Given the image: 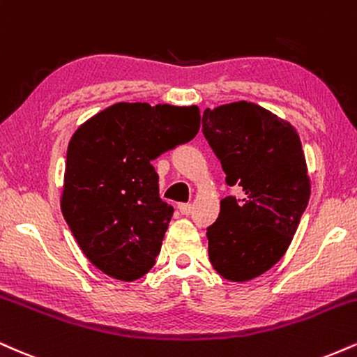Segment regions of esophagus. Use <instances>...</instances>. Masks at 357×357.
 I'll return each instance as SVG.
<instances>
[{
  "instance_id": "1",
  "label": "esophagus",
  "mask_w": 357,
  "mask_h": 357,
  "mask_svg": "<svg viewBox=\"0 0 357 357\" xmlns=\"http://www.w3.org/2000/svg\"><path fill=\"white\" fill-rule=\"evenodd\" d=\"M192 204H180L178 205V211L182 212V215H188V213H192Z\"/></svg>"
}]
</instances>
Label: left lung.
<instances>
[{"label": "left lung", "mask_w": 357, "mask_h": 357, "mask_svg": "<svg viewBox=\"0 0 357 357\" xmlns=\"http://www.w3.org/2000/svg\"><path fill=\"white\" fill-rule=\"evenodd\" d=\"M202 133L227 185L242 190L220 200L219 219L207 227L208 259L222 278L244 282L282 257L307 207L303 145L287 121L247 102L207 108Z\"/></svg>", "instance_id": "obj_1"}]
</instances>
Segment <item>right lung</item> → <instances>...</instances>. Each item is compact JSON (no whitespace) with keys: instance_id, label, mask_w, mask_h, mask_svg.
Instances as JSON below:
<instances>
[{"instance_id":"right-lung-1","label":"right lung","mask_w":357,"mask_h":357,"mask_svg":"<svg viewBox=\"0 0 357 357\" xmlns=\"http://www.w3.org/2000/svg\"><path fill=\"white\" fill-rule=\"evenodd\" d=\"M199 128L197 107L115 103L73 133L61 212L96 269L125 282L152 269L174 215L152 160Z\"/></svg>"}]
</instances>
